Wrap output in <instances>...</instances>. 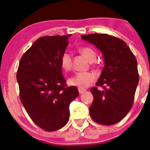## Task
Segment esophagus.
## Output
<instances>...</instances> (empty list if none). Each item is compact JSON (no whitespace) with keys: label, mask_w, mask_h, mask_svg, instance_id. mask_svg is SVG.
<instances>
[{"label":"esophagus","mask_w":150,"mask_h":150,"mask_svg":"<svg viewBox=\"0 0 150 150\" xmlns=\"http://www.w3.org/2000/svg\"><path fill=\"white\" fill-rule=\"evenodd\" d=\"M78 91H79V93L80 94H82V93H84L86 91L85 89H82V88H78Z\"/></svg>","instance_id":"34e87169"}]
</instances>
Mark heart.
Here are the masks:
<instances>
[{
	"instance_id": "1",
	"label": "heart",
	"mask_w": 150,
	"mask_h": 150,
	"mask_svg": "<svg viewBox=\"0 0 150 150\" xmlns=\"http://www.w3.org/2000/svg\"><path fill=\"white\" fill-rule=\"evenodd\" d=\"M79 51L89 62H94L97 58L96 52L90 47H87V46L80 47L79 48ZM61 68L65 71H69L71 70L72 66H73V60H72L71 55L69 53L65 52L62 55L61 58ZM92 66L95 67L96 65L92 63ZM94 80H95V75L94 73H91V72H83V73H77L75 74L73 77H70L68 80V83L70 85L76 86V87L83 89L89 87L94 82Z\"/></svg>"
}]
</instances>
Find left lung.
<instances>
[{
  "instance_id": "obj_1",
  "label": "left lung",
  "mask_w": 150,
  "mask_h": 150,
  "mask_svg": "<svg viewBox=\"0 0 150 150\" xmlns=\"http://www.w3.org/2000/svg\"><path fill=\"white\" fill-rule=\"evenodd\" d=\"M103 53L105 66L96 87L90 89L94 100L91 118L97 123L111 125L126 116L133 104L139 81L137 60L126 43L106 34L81 36ZM97 86L102 87L100 91Z\"/></svg>"
}]
</instances>
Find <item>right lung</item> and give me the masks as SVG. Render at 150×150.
<instances>
[{"label":"right lung","mask_w":150,"mask_h":150,"mask_svg":"<svg viewBox=\"0 0 150 150\" xmlns=\"http://www.w3.org/2000/svg\"><path fill=\"white\" fill-rule=\"evenodd\" d=\"M70 37L39 38L19 63L20 100L32 121L46 131L57 130L68 123L70 104L79 94L75 86H67L61 71V58Z\"/></svg>","instance_id":"1"}]
</instances>
